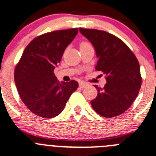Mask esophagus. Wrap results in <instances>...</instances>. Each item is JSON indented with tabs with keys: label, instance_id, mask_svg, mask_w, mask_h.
<instances>
[{
	"label": "esophagus",
	"instance_id": "1",
	"mask_svg": "<svg viewBox=\"0 0 156 156\" xmlns=\"http://www.w3.org/2000/svg\"><path fill=\"white\" fill-rule=\"evenodd\" d=\"M79 86H80V88H85L87 86H88V84L86 83H84V82H80L79 83Z\"/></svg>",
	"mask_w": 156,
	"mask_h": 156
}]
</instances>
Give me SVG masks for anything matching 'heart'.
Returning a JSON list of instances; mask_svg holds the SVG:
<instances>
[{"instance_id": "b5f03b06", "label": "heart", "mask_w": 156, "mask_h": 156, "mask_svg": "<svg viewBox=\"0 0 156 156\" xmlns=\"http://www.w3.org/2000/svg\"><path fill=\"white\" fill-rule=\"evenodd\" d=\"M87 44H89L88 43H86V42H84V43H82V44H81V45H87Z\"/></svg>"}]
</instances>
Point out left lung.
Wrapping results in <instances>:
<instances>
[{
    "mask_svg": "<svg viewBox=\"0 0 156 156\" xmlns=\"http://www.w3.org/2000/svg\"><path fill=\"white\" fill-rule=\"evenodd\" d=\"M80 31L94 47L96 69L106 75L103 88L95 85L98 94L91 101L92 107L106 118L123 113L137 97L142 84L138 60L123 41L109 33L83 28Z\"/></svg>",
    "mask_w": 156,
    "mask_h": 156,
    "instance_id": "left-lung-1",
    "label": "left lung"
}]
</instances>
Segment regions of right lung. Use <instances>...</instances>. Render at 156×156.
Instances as JSON below:
<instances>
[{
  "mask_svg": "<svg viewBox=\"0 0 156 156\" xmlns=\"http://www.w3.org/2000/svg\"><path fill=\"white\" fill-rule=\"evenodd\" d=\"M78 34L77 28L47 33L25 48L14 70V81L25 106L43 118L57 116L78 88L75 80L60 83L53 73L65 49Z\"/></svg>",
  "mask_w": 156,
  "mask_h": 156,
  "instance_id": "add662e5",
  "label": "right lung"
}]
</instances>
